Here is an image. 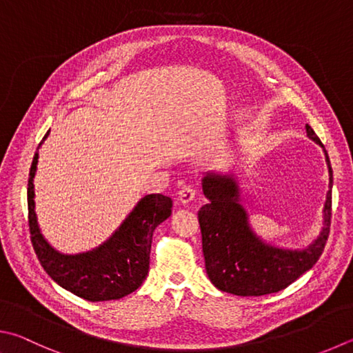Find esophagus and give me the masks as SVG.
<instances>
[{
    "label": "esophagus",
    "mask_w": 353,
    "mask_h": 353,
    "mask_svg": "<svg viewBox=\"0 0 353 353\" xmlns=\"http://www.w3.org/2000/svg\"><path fill=\"white\" fill-rule=\"evenodd\" d=\"M194 196H196V190L193 187H190V185H185V187L179 190V201H181V203L183 205H187L193 201Z\"/></svg>",
    "instance_id": "34e87169"
}]
</instances>
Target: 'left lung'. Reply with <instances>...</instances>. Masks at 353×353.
Segmentation results:
<instances>
[{
  "mask_svg": "<svg viewBox=\"0 0 353 353\" xmlns=\"http://www.w3.org/2000/svg\"><path fill=\"white\" fill-rule=\"evenodd\" d=\"M307 137L321 145V140L305 125ZM324 148V146H323ZM329 191L323 210V228L309 247L290 250L274 247L256 234L248 214L241 205V191L234 174L207 172L202 190L208 203L199 210L205 270L211 283L222 292L238 296H262L290 285L316 264L330 232L333 172L327 151Z\"/></svg>",
  "mask_w": 353,
  "mask_h": 353,
  "instance_id": "1",
  "label": "left lung"
}]
</instances>
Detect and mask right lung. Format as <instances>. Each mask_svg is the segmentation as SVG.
Listing matches in <instances>:
<instances>
[{
  "mask_svg": "<svg viewBox=\"0 0 353 353\" xmlns=\"http://www.w3.org/2000/svg\"><path fill=\"white\" fill-rule=\"evenodd\" d=\"M37 163L38 152L32 160L28 182L29 230L37 258L46 273L60 287L92 303L120 299L137 290L148 276L152 233L171 216V197L163 194L142 197L101 245L86 253L63 254L50 247L38 227L34 201Z\"/></svg>",
  "mask_w": 353,
  "mask_h": 353,
  "instance_id": "right-lung-1",
  "label": "right lung"
}]
</instances>
